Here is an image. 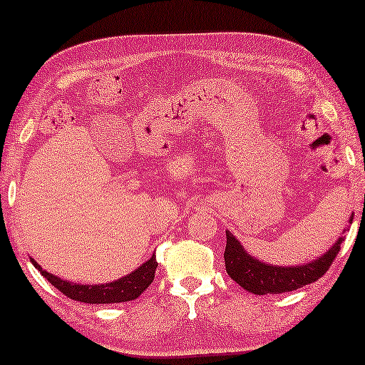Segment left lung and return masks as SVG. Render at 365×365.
<instances>
[{"label":"left lung","instance_id":"8db88e82","mask_svg":"<svg viewBox=\"0 0 365 365\" xmlns=\"http://www.w3.org/2000/svg\"><path fill=\"white\" fill-rule=\"evenodd\" d=\"M354 217V215H352ZM351 217V222L352 218ZM342 238L329 251H326L319 259L301 266H269L258 261L241 248V243L227 232V246H225V268L230 278L236 281L243 289L253 294H281L311 284L327 273L336 256L341 251Z\"/></svg>","mask_w":365,"mask_h":365}]
</instances>
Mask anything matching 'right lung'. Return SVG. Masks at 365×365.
Returning <instances> with one entry per match:
<instances>
[{"instance_id": "obj_1", "label": "right lung", "mask_w": 365, "mask_h": 365, "mask_svg": "<svg viewBox=\"0 0 365 365\" xmlns=\"http://www.w3.org/2000/svg\"><path fill=\"white\" fill-rule=\"evenodd\" d=\"M29 259L31 263L36 266V269H39V273L54 287H58L64 296L79 302H87V304H114V302H127L137 299V297L152 284L153 278H155V269L158 266L155 255H153L150 259L145 261V263L140 266V268H137L133 273L125 276V278L114 281V283L76 284L48 273V271L41 268L33 258Z\"/></svg>"}]
</instances>
